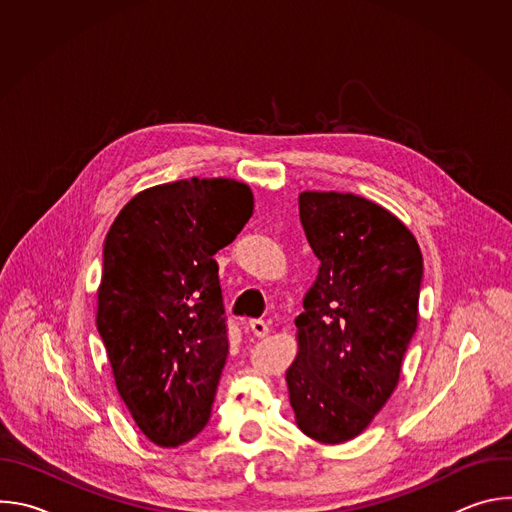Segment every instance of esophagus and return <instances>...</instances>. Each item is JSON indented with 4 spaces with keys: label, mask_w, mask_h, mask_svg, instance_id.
Masks as SVG:
<instances>
[{
    "label": "esophagus",
    "mask_w": 512,
    "mask_h": 512,
    "mask_svg": "<svg viewBox=\"0 0 512 512\" xmlns=\"http://www.w3.org/2000/svg\"><path fill=\"white\" fill-rule=\"evenodd\" d=\"M249 328L251 332L257 336V338H265L269 334V324L263 322V320H251L249 322Z\"/></svg>",
    "instance_id": "esophagus-1"
}]
</instances>
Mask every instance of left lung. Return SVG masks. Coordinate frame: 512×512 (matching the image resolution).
<instances>
[{
    "label": "left lung",
    "mask_w": 512,
    "mask_h": 512,
    "mask_svg": "<svg viewBox=\"0 0 512 512\" xmlns=\"http://www.w3.org/2000/svg\"><path fill=\"white\" fill-rule=\"evenodd\" d=\"M300 221L320 269L296 318L289 403L312 440L344 444L399 383L419 320L423 257L393 212L356 194L302 192Z\"/></svg>",
    "instance_id": "left-lung-1"
}]
</instances>
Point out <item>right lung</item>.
<instances>
[{
    "label": "right lung",
    "mask_w": 512,
    "mask_h": 512,
    "mask_svg": "<svg viewBox=\"0 0 512 512\" xmlns=\"http://www.w3.org/2000/svg\"><path fill=\"white\" fill-rule=\"evenodd\" d=\"M251 214L247 184L190 178L135 194L107 233L97 330L119 397L156 446H182L210 419L229 354L212 257Z\"/></svg>",
    "instance_id": "1"
}]
</instances>
